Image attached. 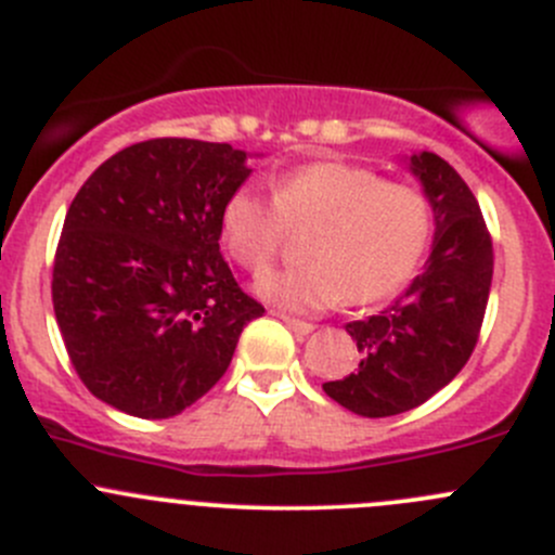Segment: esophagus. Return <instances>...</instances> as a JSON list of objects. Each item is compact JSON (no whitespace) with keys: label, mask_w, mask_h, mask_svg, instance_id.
Segmentation results:
<instances>
[{"label":"esophagus","mask_w":555,"mask_h":555,"mask_svg":"<svg viewBox=\"0 0 555 555\" xmlns=\"http://www.w3.org/2000/svg\"><path fill=\"white\" fill-rule=\"evenodd\" d=\"M282 322L287 324L289 330H293L298 338H306V335L313 333V324L311 322H304V319H295V317H287V313H282Z\"/></svg>","instance_id":"1"}]
</instances>
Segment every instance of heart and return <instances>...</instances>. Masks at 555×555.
Masks as SVG:
<instances>
[{"mask_svg": "<svg viewBox=\"0 0 555 555\" xmlns=\"http://www.w3.org/2000/svg\"><path fill=\"white\" fill-rule=\"evenodd\" d=\"M273 201L242 184L222 206V238L246 271H266L287 231L306 233L304 266L266 273L257 293L289 311L395 295L429 242V201L405 182L346 160H319L271 182Z\"/></svg>", "mask_w": 555, "mask_h": 555, "instance_id": "obj_1", "label": "heart"}]
</instances>
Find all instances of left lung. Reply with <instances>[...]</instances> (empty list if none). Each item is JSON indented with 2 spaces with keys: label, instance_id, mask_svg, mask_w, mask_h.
<instances>
[{
  "label": "left lung",
  "instance_id": "obj_1",
  "mask_svg": "<svg viewBox=\"0 0 555 555\" xmlns=\"http://www.w3.org/2000/svg\"><path fill=\"white\" fill-rule=\"evenodd\" d=\"M408 169L433 206V255L389 309L346 324L362 351L360 371L322 384L338 405L367 418L418 408L456 378L478 344L494 273L491 236L467 182L435 153H413Z\"/></svg>",
  "mask_w": 555,
  "mask_h": 555
}]
</instances>
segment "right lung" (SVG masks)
<instances>
[{
	"mask_svg": "<svg viewBox=\"0 0 555 555\" xmlns=\"http://www.w3.org/2000/svg\"><path fill=\"white\" fill-rule=\"evenodd\" d=\"M244 150L150 139L104 160L72 201L53 262V311L93 397L169 418L222 376L244 324L266 309L220 255L222 206Z\"/></svg>",
	"mask_w": 555,
	"mask_h": 555,
	"instance_id": "1",
	"label": "right lung"
}]
</instances>
